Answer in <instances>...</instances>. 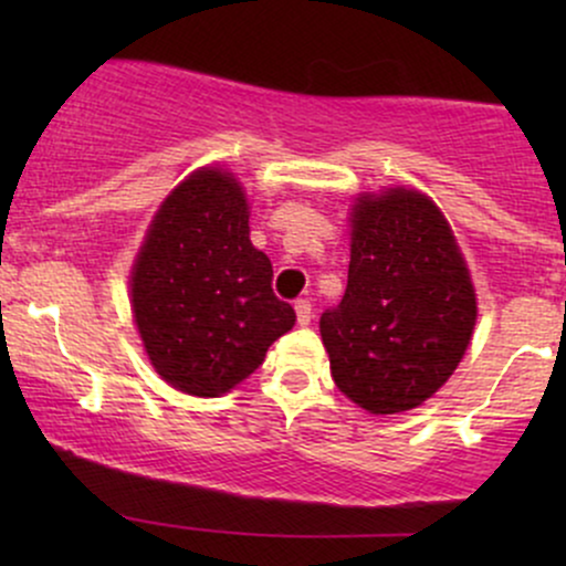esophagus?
Returning <instances> with one entry per match:
<instances>
[{
  "label": "esophagus",
  "instance_id": "1",
  "mask_svg": "<svg viewBox=\"0 0 566 566\" xmlns=\"http://www.w3.org/2000/svg\"><path fill=\"white\" fill-rule=\"evenodd\" d=\"M295 314H297V324H311L314 319V305H311L308 297H301V301H295Z\"/></svg>",
  "mask_w": 566,
  "mask_h": 566
}]
</instances>
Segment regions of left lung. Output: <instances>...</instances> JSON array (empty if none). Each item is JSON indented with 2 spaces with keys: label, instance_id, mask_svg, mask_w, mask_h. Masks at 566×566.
I'll use <instances>...</instances> for the list:
<instances>
[{
  "label": "left lung",
  "instance_id": "1",
  "mask_svg": "<svg viewBox=\"0 0 566 566\" xmlns=\"http://www.w3.org/2000/svg\"><path fill=\"white\" fill-rule=\"evenodd\" d=\"M348 284L319 319L335 386L373 415L423 405L469 348L476 295L450 223L396 188L354 205Z\"/></svg>",
  "mask_w": 566,
  "mask_h": 566
}]
</instances>
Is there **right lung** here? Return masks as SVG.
Wrapping results in <instances>:
<instances>
[{
  "label": "right lung",
  "mask_w": 566,
  "mask_h": 566,
  "mask_svg": "<svg viewBox=\"0 0 566 566\" xmlns=\"http://www.w3.org/2000/svg\"><path fill=\"white\" fill-rule=\"evenodd\" d=\"M271 276L229 172L199 170L175 188L133 269L135 324L161 378L178 391L220 396L255 373L295 324Z\"/></svg>",
  "instance_id": "1"
}]
</instances>
